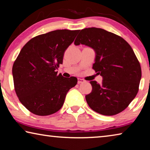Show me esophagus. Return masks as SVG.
I'll use <instances>...</instances> for the list:
<instances>
[{"mask_svg":"<svg viewBox=\"0 0 150 150\" xmlns=\"http://www.w3.org/2000/svg\"><path fill=\"white\" fill-rule=\"evenodd\" d=\"M85 82V80L83 79H80V78L78 79V84H80V83H83Z\"/></svg>","mask_w":150,"mask_h":150,"instance_id":"obj_1","label":"esophagus"}]
</instances>
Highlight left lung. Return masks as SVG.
I'll list each match as a JSON object with an SVG mask.
<instances>
[{"instance_id":"8db88e82","label":"left lung","mask_w":150,"mask_h":150,"mask_svg":"<svg viewBox=\"0 0 150 150\" xmlns=\"http://www.w3.org/2000/svg\"><path fill=\"white\" fill-rule=\"evenodd\" d=\"M74 44L93 48V69L103 77L101 84L90 81L93 89L85 96L88 106L103 115L121 112L135 98L142 77L140 64L132 48L119 35L95 27L81 30Z\"/></svg>"}]
</instances>
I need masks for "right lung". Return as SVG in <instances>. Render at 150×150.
Wrapping results in <instances>:
<instances>
[{
	"instance_id": "obj_1",
	"label": "right lung",
	"mask_w": 150,
	"mask_h": 150,
	"mask_svg": "<svg viewBox=\"0 0 150 150\" xmlns=\"http://www.w3.org/2000/svg\"><path fill=\"white\" fill-rule=\"evenodd\" d=\"M79 30H57L33 38L22 48L12 67L14 89L22 105L32 113L47 116L64 103L75 77L57 75L64 53Z\"/></svg>"
}]
</instances>
